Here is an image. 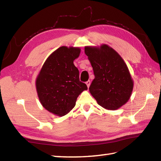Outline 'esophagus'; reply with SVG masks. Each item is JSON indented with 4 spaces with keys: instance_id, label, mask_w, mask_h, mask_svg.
Returning <instances> with one entry per match:
<instances>
[{
    "instance_id": "1",
    "label": "esophagus",
    "mask_w": 161,
    "mask_h": 161,
    "mask_svg": "<svg viewBox=\"0 0 161 161\" xmlns=\"http://www.w3.org/2000/svg\"><path fill=\"white\" fill-rule=\"evenodd\" d=\"M86 85H87V87L89 88L90 84H91V81H90V80H88V81H86Z\"/></svg>"
}]
</instances>
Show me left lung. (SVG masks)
Returning a JSON list of instances; mask_svg holds the SVG:
<instances>
[{"label": "left lung", "instance_id": "8db88e82", "mask_svg": "<svg viewBox=\"0 0 161 161\" xmlns=\"http://www.w3.org/2000/svg\"><path fill=\"white\" fill-rule=\"evenodd\" d=\"M85 54L93 67L95 79L89 91L97 104L108 110H116L128 102L133 81L120 55L106 44L86 46Z\"/></svg>", "mask_w": 161, "mask_h": 161}]
</instances>
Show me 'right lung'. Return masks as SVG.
<instances>
[{"label": "right lung", "instance_id": "1", "mask_svg": "<svg viewBox=\"0 0 161 161\" xmlns=\"http://www.w3.org/2000/svg\"><path fill=\"white\" fill-rule=\"evenodd\" d=\"M80 47L61 46L47 57L36 80L41 104L58 116L69 113L77 98L88 88L80 81L79 70L73 64L80 56Z\"/></svg>", "mask_w": 161, "mask_h": 161}]
</instances>
